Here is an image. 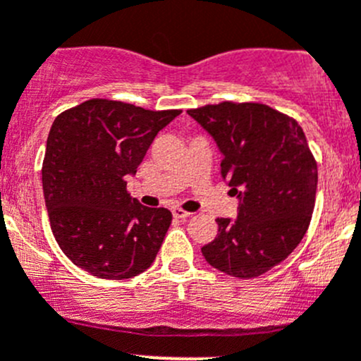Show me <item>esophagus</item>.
<instances>
[{"instance_id": "esophagus-1", "label": "esophagus", "mask_w": 361, "mask_h": 361, "mask_svg": "<svg viewBox=\"0 0 361 361\" xmlns=\"http://www.w3.org/2000/svg\"><path fill=\"white\" fill-rule=\"evenodd\" d=\"M173 215H174V219H188L192 213L185 212V209H181V208H173Z\"/></svg>"}]
</instances>
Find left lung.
I'll return each mask as SVG.
<instances>
[{
  "mask_svg": "<svg viewBox=\"0 0 361 361\" xmlns=\"http://www.w3.org/2000/svg\"><path fill=\"white\" fill-rule=\"evenodd\" d=\"M222 153L220 174L238 197L236 219H216L206 261L238 279H254L284 261L312 219L317 164L302 127L262 104L222 102L187 111Z\"/></svg>",
  "mask_w": 361,
  "mask_h": 361,
  "instance_id": "left-lung-1",
  "label": "left lung"
}]
</instances>
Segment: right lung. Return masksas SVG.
<instances>
[{
	"instance_id": "add662e5",
	"label": "right lung",
	"mask_w": 361,
	"mask_h": 361,
	"mask_svg": "<svg viewBox=\"0 0 361 361\" xmlns=\"http://www.w3.org/2000/svg\"><path fill=\"white\" fill-rule=\"evenodd\" d=\"M180 113L93 99L52 123L42 166L45 206L59 248L87 274L123 281L155 261L173 215L139 204L127 178Z\"/></svg>"
}]
</instances>
